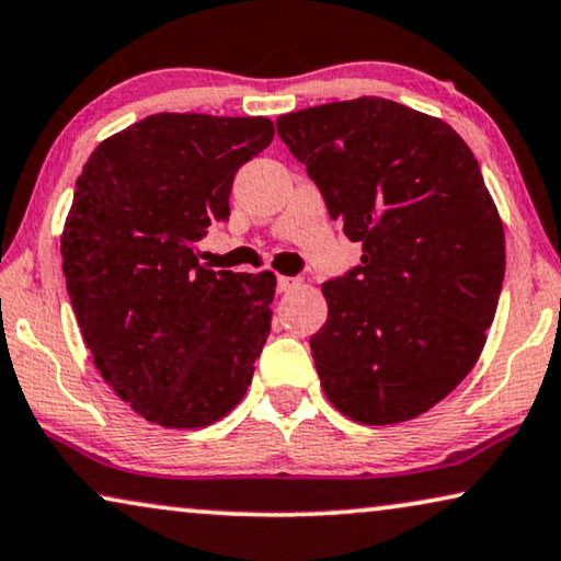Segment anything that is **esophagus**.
Returning <instances> with one entry per match:
<instances>
[{
	"label": "esophagus",
	"mask_w": 561,
	"mask_h": 561,
	"mask_svg": "<svg viewBox=\"0 0 561 561\" xmlns=\"http://www.w3.org/2000/svg\"><path fill=\"white\" fill-rule=\"evenodd\" d=\"M298 286H300V278H290V275H278V290H280V294L296 290Z\"/></svg>",
	"instance_id": "1"
}]
</instances>
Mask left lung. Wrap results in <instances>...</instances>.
<instances>
[{
	"mask_svg": "<svg viewBox=\"0 0 561 561\" xmlns=\"http://www.w3.org/2000/svg\"><path fill=\"white\" fill-rule=\"evenodd\" d=\"M362 265L327 280L311 336L323 394L362 425L435 408L476 367L496 316L506 238L481 167L445 124L362 95L278 116Z\"/></svg>",
	"mask_w": 561,
	"mask_h": 561,
	"instance_id": "1",
	"label": "left lung"
}]
</instances>
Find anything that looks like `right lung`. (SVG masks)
Segmentation results:
<instances>
[{
    "label": "right lung",
    "mask_w": 561,
    "mask_h": 561,
    "mask_svg": "<svg viewBox=\"0 0 561 561\" xmlns=\"http://www.w3.org/2000/svg\"><path fill=\"white\" fill-rule=\"evenodd\" d=\"M263 116L153 113L95 146L60 255L95 369L161 427L222 420L271 334L275 275L213 271L197 240L230 217L234 172L273 141Z\"/></svg>",
    "instance_id": "right-lung-1"
}]
</instances>
